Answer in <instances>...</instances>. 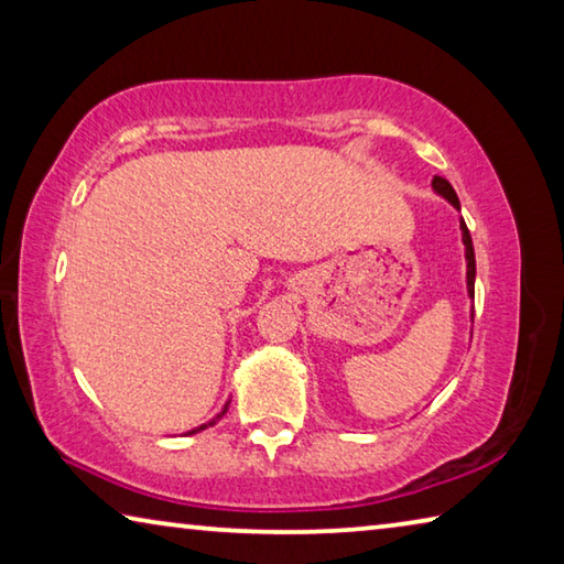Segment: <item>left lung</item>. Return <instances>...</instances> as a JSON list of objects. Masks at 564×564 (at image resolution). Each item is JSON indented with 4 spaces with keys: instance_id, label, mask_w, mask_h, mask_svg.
<instances>
[{
    "instance_id": "8db88e82",
    "label": "left lung",
    "mask_w": 564,
    "mask_h": 564,
    "mask_svg": "<svg viewBox=\"0 0 564 564\" xmlns=\"http://www.w3.org/2000/svg\"><path fill=\"white\" fill-rule=\"evenodd\" d=\"M433 191L435 194H441L447 204H453L457 212H460V202H457V194H455V188L447 184L445 178H441V176H435L433 178ZM460 231H463V246H465V263H467V295H470V299H475V251H473V238H470V231H467V226H465V221H463V216H460ZM475 316V313H473Z\"/></svg>"
}]
</instances>
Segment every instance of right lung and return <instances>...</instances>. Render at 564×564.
Returning a JSON list of instances; mask_svg holds the SVG:
<instances>
[{"label": "right lung", "instance_id": "right-lung-1", "mask_svg": "<svg viewBox=\"0 0 564 564\" xmlns=\"http://www.w3.org/2000/svg\"><path fill=\"white\" fill-rule=\"evenodd\" d=\"M228 403H231V400H226V405L221 408V413H216L212 420H208V423H204V425H198V427H191L188 433H184V435H196V433H202V431H206V427H212V425H216L218 420H221L224 415H226V410H228Z\"/></svg>", "mask_w": 564, "mask_h": 564}]
</instances>
